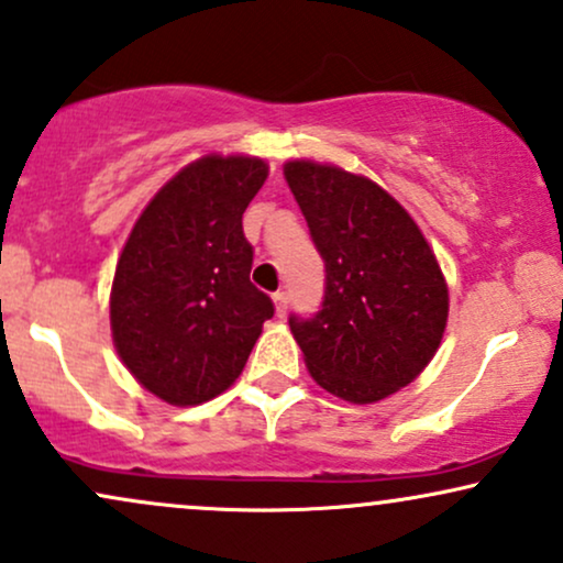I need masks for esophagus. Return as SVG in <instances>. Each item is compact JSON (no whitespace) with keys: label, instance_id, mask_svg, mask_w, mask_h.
Segmentation results:
<instances>
[{"label":"esophagus","instance_id":"34e87169","mask_svg":"<svg viewBox=\"0 0 563 563\" xmlns=\"http://www.w3.org/2000/svg\"><path fill=\"white\" fill-rule=\"evenodd\" d=\"M273 303H275V314H277V317H286L288 296L283 294V290H277V294H273Z\"/></svg>","mask_w":563,"mask_h":563}]
</instances>
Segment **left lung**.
<instances>
[{
	"mask_svg": "<svg viewBox=\"0 0 563 563\" xmlns=\"http://www.w3.org/2000/svg\"><path fill=\"white\" fill-rule=\"evenodd\" d=\"M317 252L324 299L290 314L317 385L351 404L383 401L430 364L449 320V286L411 214L364 175L286 162Z\"/></svg>",
	"mask_w": 563,
	"mask_h": 563,
	"instance_id": "8db88e82",
	"label": "left lung"
}]
</instances>
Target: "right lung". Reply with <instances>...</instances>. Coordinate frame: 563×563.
Instances as JSON below:
<instances>
[{
    "label": "right lung",
    "instance_id": "right-lung-1",
    "mask_svg": "<svg viewBox=\"0 0 563 563\" xmlns=\"http://www.w3.org/2000/svg\"><path fill=\"white\" fill-rule=\"evenodd\" d=\"M256 157H207L165 183L128 235L110 294L131 375L175 406L220 396L246 367L273 301L249 280L243 212L267 180Z\"/></svg>",
    "mask_w": 563,
    "mask_h": 563
}]
</instances>
